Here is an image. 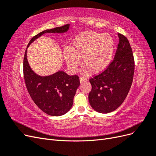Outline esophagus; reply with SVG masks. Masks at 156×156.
Masks as SVG:
<instances>
[{"label": "esophagus", "instance_id": "esophagus-1", "mask_svg": "<svg viewBox=\"0 0 156 156\" xmlns=\"http://www.w3.org/2000/svg\"><path fill=\"white\" fill-rule=\"evenodd\" d=\"M79 79H80V82H81V83H83V82H84V81H86L87 80V78L83 77H79Z\"/></svg>", "mask_w": 156, "mask_h": 156}]
</instances>
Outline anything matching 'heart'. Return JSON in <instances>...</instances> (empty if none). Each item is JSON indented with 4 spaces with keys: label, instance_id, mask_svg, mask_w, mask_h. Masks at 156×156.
<instances>
[{
    "label": "heart",
    "instance_id": "b5f03b06",
    "mask_svg": "<svg viewBox=\"0 0 156 156\" xmlns=\"http://www.w3.org/2000/svg\"><path fill=\"white\" fill-rule=\"evenodd\" d=\"M115 43L108 34L92 30L81 32L71 42L69 48L64 49V57L69 69L76 72L81 58L84 72L98 74L110 64L114 53Z\"/></svg>",
    "mask_w": 156,
    "mask_h": 156
}]
</instances>
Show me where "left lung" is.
<instances>
[{
    "mask_svg": "<svg viewBox=\"0 0 156 156\" xmlns=\"http://www.w3.org/2000/svg\"><path fill=\"white\" fill-rule=\"evenodd\" d=\"M115 58L101 73L90 79V104L100 113L114 111L124 102L133 82L135 64L133 52L126 37L119 34Z\"/></svg>",
    "mask_w": 156,
    "mask_h": 156,
    "instance_id": "8db88e82",
    "label": "left lung"
}]
</instances>
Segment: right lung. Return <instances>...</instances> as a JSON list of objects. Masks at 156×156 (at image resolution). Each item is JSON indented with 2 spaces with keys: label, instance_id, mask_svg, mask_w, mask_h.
<instances>
[{
  "label": "right lung",
  "instance_id": "obj_1",
  "mask_svg": "<svg viewBox=\"0 0 156 156\" xmlns=\"http://www.w3.org/2000/svg\"><path fill=\"white\" fill-rule=\"evenodd\" d=\"M69 25L45 30L30 40L29 45L45 33L67 32ZM27 48L23 60V75L27 90L35 104L46 114L58 116L66 114L72 107L73 98L80 85L77 75H69L64 71H58L47 76L36 74L30 67L27 57Z\"/></svg>",
  "mask_w": 156,
  "mask_h": 156
}]
</instances>
